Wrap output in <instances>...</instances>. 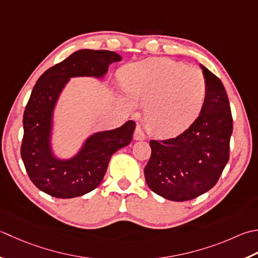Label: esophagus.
Listing matches in <instances>:
<instances>
[{"label": "esophagus", "mask_w": 258, "mask_h": 258, "mask_svg": "<svg viewBox=\"0 0 258 258\" xmlns=\"http://www.w3.org/2000/svg\"><path fill=\"white\" fill-rule=\"evenodd\" d=\"M133 139H134L135 141H143V140H145V139H146L145 134L143 133V131H142V128L140 127V126H138V127L135 128V132H134V135H133Z\"/></svg>", "instance_id": "1"}]
</instances>
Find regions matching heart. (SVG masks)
<instances>
[{
  "label": "heart",
  "instance_id": "obj_1",
  "mask_svg": "<svg viewBox=\"0 0 258 258\" xmlns=\"http://www.w3.org/2000/svg\"><path fill=\"white\" fill-rule=\"evenodd\" d=\"M133 108L144 105V124L158 139L182 134L198 117L206 100L207 84L199 69L169 58H150L125 66L119 73Z\"/></svg>",
  "mask_w": 258,
  "mask_h": 258
}]
</instances>
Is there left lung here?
Masks as SVG:
<instances>
[{"label":"left lung","mask_w":258,"mask_h":258,"mask_svg":"<svg viewBox=\"0 0 258 258\" xmlns=\"http://www.w3.org/2000/svg\"><path fill=\"white\" fill-rule=\"evenodd\" d=\"M207 84L203 109L194 124L175 139L151 141L144 169L149 188L172 201H188L217 183L229 160L233 133L228 96L220 79L200 63Z\"/></svg>","instance_id":"8db88e82"}]
</instances>
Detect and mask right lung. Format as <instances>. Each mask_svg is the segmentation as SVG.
Returning <instances> with one entry per match:
<instances>
[{"label": "right lung", "instance_id": "obj_1", "mask_svg": "<svg viewBox=\"0 0 258 258\" xmlns=\"http://www.w3.org/2000/svg\"><path fill=\"white\" fill-rule=\"evenodd\" d=\"M120 60L108 50H78L34 85L23 115L21 156L29 178L43 192L62 199L90 192L102 182L112 155L132 141L135 123L127 120L120 127L90 134L69 158H59L52 144L55 108L70 78L103 79L109 64Z\"/></svg>", "mask_w": 258, "mask_h": 258}]
</instances>
